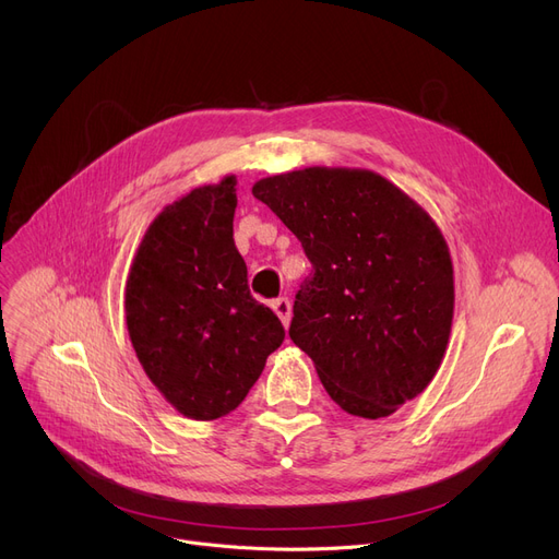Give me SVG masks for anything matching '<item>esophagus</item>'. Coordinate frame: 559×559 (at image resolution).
I'll return each mask as SVG.
<instances>
[{"instance_id": "obj_1", "label": "esophagus", "mask_w": 559, "mask_h": 559, "mask_svg": "<svg viewBox=\"0 0 559 559\" xmlns=\"http://www.w3.org/2000/svg\"><path fill=\"white\" fill-rule=\"evenodd\" d=\"M272 308H274V312L278 314L281 324L287 329V326H289V317H292V306H289V301H287V299H276V301L272 304Z\"/></svg>"}]
</instances>
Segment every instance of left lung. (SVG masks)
Wrapping results in <instances>:
<instances>
[{"mask_svg": "<svg viewBox=\"0 0 559 559\" xmlns=\"http://www.w3.org/2000/svg\"><path fill=\"white\" fill-rule=\"evenodd\" d=\"M253 197L297 235L314 274L289 337L344 413L380 419L419 396L444 360L453 262L435 219L385 176L304 167L260 179Z\"/></svg>", "mask_w": 559, "mask_h": 559, "instance_id": "obj_1", "label": "left lung"}]
</instances>
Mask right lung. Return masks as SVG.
<instances>
[{
	"mask_svg": "<svg viewBox=\"0 0 559 559\" xmlns=\"http://www.w3.org/2000/svg\"><path fill=\"white\" fill-rule=\"evenodd\" d=\"M238 181L201 186L156 215L124 287L127 331L163 399L188 419L238 407L285 337L233 242Z\"/></svg>",
	"mask_w": 559,
	"mask_h": 559,
	"instance_id": "right-lung-1",
	"label": "right lung"
}]
</instances>
